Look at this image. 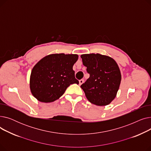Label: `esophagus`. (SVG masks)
<instances>
[{
  "label": "esophagus",
  "mask_w": 151,
  "mask_h": 151,
  "mask_svg": "<svg viewBox=\"0 0 151 151\" xmlns=\"http://www.w3.org/2000/svg\"><path fill=\"white\" fill-rule=\"evenodd\" d=\"M83 83H84V80H83V79H82V80H80V81H79V84H80V85H81Z\"/></svg>",
  "instance_id": "esophagus-1"
}]
</instances>
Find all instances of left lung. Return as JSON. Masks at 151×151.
<instances>
[{
    "label": "left lung",
    "instance_id": "obj_1",
    "mask_svg": "<svg viewBox=\"0 0 151 151\" xmlns=\"http://www.w3.org/2000/svg\"><path fill=\"white\" fill-rule=\"evenodd\" d=\"M83 65L90 76L81 88L88 100L97 106L109 105L116 96L121 74L116 62L100 54L81 55Z\"/></svg>",
    "mask_w": 151,
    "mask_h": 151
}]
</instances>
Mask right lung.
<instances>
[{
    "mask_svg": "<svg viewBox=\"0 0 151 151\" xmlns=\"http://www.w3.org/2000/svg\"><path fill=\"white\" fill-rule=\"evenodd\" d=\"M78 59L77 54H52L38 62L30 78L33 96L40 101L52 102L59 99L70 84H78L73 70Z\"/></svg>",
    "mask_w": 151,
    "mask_h": 151,
    "instance_id": "right-lung-1",
    "label": "right lung"
}]
</instances>
